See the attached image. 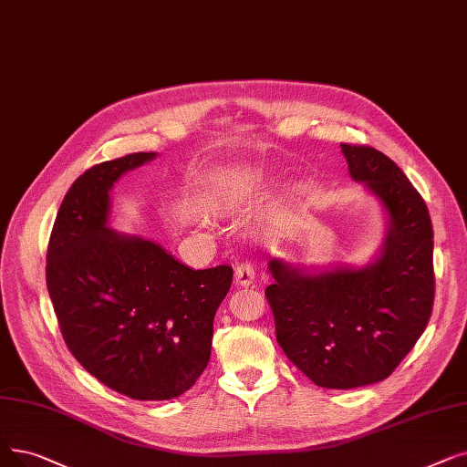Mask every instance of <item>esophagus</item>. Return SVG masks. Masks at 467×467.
Segmentation results:
<instances>
[{"label": "esophagus", "mask_w": 467, "mask_h": 467, "mask_svg": "<svg viewBox=\"0 0 467 467\" xmlns=\"http://www.w3.org/2000/svg\"><path fill=\"white\" fill-rule=\"evenodd\" d=\"M234 282L238 284V286H252V284L255 282V273H254V267L250 265V263H240L234 271Z\"/></svg>", "instance_id": "esophagus-1"}]
</instances>
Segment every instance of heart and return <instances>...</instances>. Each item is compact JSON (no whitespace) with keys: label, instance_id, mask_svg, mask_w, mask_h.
Returning <instances> with one entry per match:
<instances>
[{"label":"heart","instance_id":"b5f03b06","mask_svg":"<svg viewBox=\"0 0 467 467\" xmlns=\"http://www.w3.org/2000/svg\"><path fill=\"white\" fill-rule=\"evenodd\" d=\"M255 175V173H252ZM244 181H246V173L242 171H219L213 179H212V185L206 191L204 196V206L208 208L210 213H227L233 206L234 202L244 187ZM299 198V189H292L290 196L284 202V206H280L276 210V221L284 223L288 221V217L292 215V206L294 202Z\"/></svg>","mask_w":467,"mask_h":467}]
</instances>
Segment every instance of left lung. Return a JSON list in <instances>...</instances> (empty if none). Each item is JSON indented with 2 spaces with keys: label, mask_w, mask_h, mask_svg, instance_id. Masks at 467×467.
Here are the masks:
<instances>
[{
  "label": "left lung",
  "mask_w": 467,
  "mask_h": 467,
  "mask_svg": "<svg viewBox=\"0 0 467 467\" xmlns=\"http://www.w3.org/2000/svg\"><path fill=\"white\" fill-rule=\"evenodd\" d=\"M349 175L376 198L385 219L367 265L303 267L271 259L265 290L276 341L313 383L353 389L388 378L431 317L433 227L407 175L372 147L341 143Z\"/></svg>",
  "instance_id": "1"
}]
</instances>
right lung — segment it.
<instances>
[{"mask_svg":"<svg viewBox=\"0 0 467 467\" xmlns=\"http://www.w3.org/2000/svg\"><path fill=\"white\" fill-rule=\"evenodd\" d=\"M156 152H135L79 175L58 208L47 290L82 367L137 400L189 391L208 367L213 317L233 267L194 271L152 240L109 227L116 181Z\"/></svg>","mask_w":467,"mask_h":467,"instance_id":"add662e5","label":"right lung"}]
</instances>
